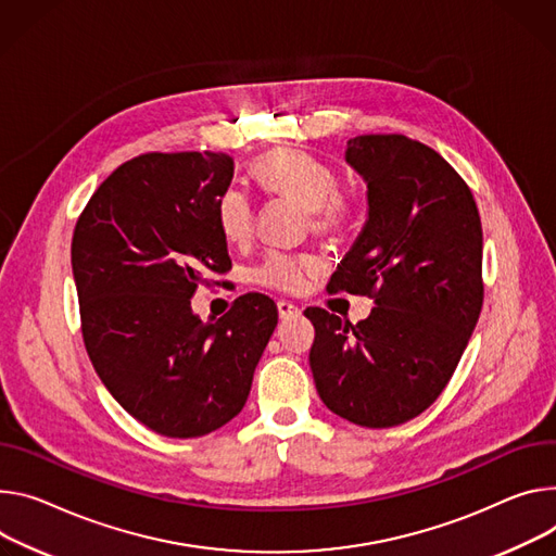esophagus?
<instances>
[{
    "label": "esophagus",
    "instance_id": "1",
    "mask_svg": "<svg viewBox=\"0 0 556 556\" xmlns=\"http://www.w3.org/2000/svg\"><path fill=\"white\" fill-rule=\"evenodd\" d=\"M277 311H279L281 319H290V317H296L301 313L299 306H294V304H290V301H283V299L277 301Z\"/></svg>",
    "mask_w": 556,
    "mask_h": 556
}]
</instances>
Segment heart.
<instances>
[{"instance_id": "obj_1", "label": "heart", "mask_w": 556, "mask_h": 556, "mask_svg": "<svg viewBox=\"0 0 556 556\" xmlns=\"http://www.w3.org/2000/svg\"><path fill=\"white\" fill-rule=\"evenodd\" d=\"M255 181L277 197H286L304 208L311 226L319 235H332L343 228L350 217L348 199L337 192V175L321 160L292 148H275L252 162L250 168ZM217 228L226 241L239 243L252 230V204L243 190L228 188L222 192L215 206ZM308 260L273 252L255 270L260 283L294 290L304 281Z\"/></svg>"}]
</instances>
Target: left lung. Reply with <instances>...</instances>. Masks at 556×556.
Segmentation results:
<instances>
[{"label": "left lung", "instance_id": "8db88e82", "mask_svg": "<svg viewBox=\"0 0 556 556\" xmlns=\"http://www.w3.org/2000/svg\"><path fill=\"white\" fill-rule=\"evenodd\" d=\"M345 164L366 181L368 215L328 290L372 294L377 308L355 326L308 308L311 370L328 410L390 428L430 406L470 341L483 304L481 219L457 170L415 139L359 135Z\"/></svg>", "mask_w": 556, "mask_h": 556}]
</instances>
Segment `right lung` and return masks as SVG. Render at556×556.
Here are the masks:
<instances>
[{"label":"right lung","mask_w":556,"mask_h":556,"mask_svg":"<svg viewBox=\"0 0 556 556\" xmlns=\"http://www.w3.org/2000/svg\"><path fill=\"white\" fill-rule=\"evenodd\" d=\"M226 153H148L94 190L71 248L81 332L94 372L119 406L173 439L204 437L241 413L277 326L250 292L219 321L190 299L230 270L215 206L230 188Z\"/></svg>","instance_id":"1"}]
</instances>
